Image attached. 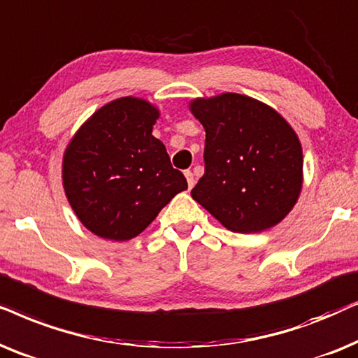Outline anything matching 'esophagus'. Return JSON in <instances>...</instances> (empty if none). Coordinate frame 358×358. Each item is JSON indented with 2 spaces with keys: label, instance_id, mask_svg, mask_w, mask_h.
Wrapping results in <instances>:
<instances>
[{
  "label": "esophagus",
  "instance_id": "esophagus-1",
  "mask_svg": "<svg viewBox=\"0 0 358 358\" xmlns=\"http://www.w3.org/2000/svg\"><path fill=\"white\" fill-rule=\"evenodd\" d=\"M185 176H187L188 188H193V185H194V176H193V171H192V170H187V171H185Z\"/></svg>",
  "mask_w": 358,
  "mask_h": 358
}]
</instances>
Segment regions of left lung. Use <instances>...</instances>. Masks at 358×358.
<instances>
[{
	"mask_svg": "<svg viewBox=\"0 0 358 358\" xmlns=\"http://www.w3.org/2000/svg\"><path fill=\"white\" fill-rule=\"evenodd\" d=\"M206 131L204 175L192 196L232 232H260L292 211L303 187L296 132L275 109L224 93L189 104Z\"/></svg>",
	"mask_w": 358,
	"mask_h": 358,
	"instance_id": "1",
	"label": "left lung"
}]
</instances>
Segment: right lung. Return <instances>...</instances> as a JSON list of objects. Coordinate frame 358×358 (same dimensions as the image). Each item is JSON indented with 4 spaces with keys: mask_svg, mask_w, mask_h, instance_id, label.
Wrapping results in <instances>:
<instances>
[{
    "mask_svg": "<svg viewBox=\"0 0 358 358\" xmlns=\"http://www.w3.org/2000/svg\"><path fill=\"white\" fill-rule=\"evenodd\" d=\"M159 109L141 98L104 104L80 127L64 155L65 194L88 231L129 241L157 217L187 178L152 136Z\"/></svg>",
    "mask_w": 358,
    "mask_h": 358,
    "instance_id": "1",
    "label": "right lung"
}]
</instances>
